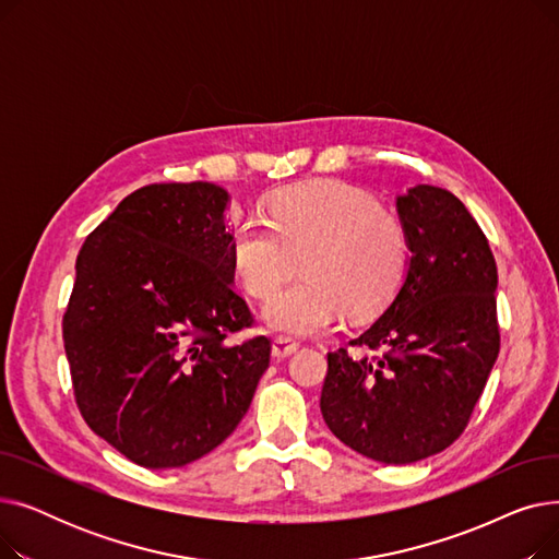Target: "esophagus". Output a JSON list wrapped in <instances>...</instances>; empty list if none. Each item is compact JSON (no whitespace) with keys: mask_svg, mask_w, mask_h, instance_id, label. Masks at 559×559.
I'll return each mask as SVG.
<instances>
[{"mask_svg":"<svg viewBox=\"0 0 559 559\" xmlns=\"http://www.w3.org/2000/svg\"><path fill=\"white\" fill-rule=\"evenodd\" d=\"M297 348H299V342H297V340L283 337V335H281V337H274V342H272V356H274L276 360H283V358L295 354Z\"/></svg>","mask_w":559,"mask_h":559,"instance_id":"obj_1","label":"esophagus"}]
</instances>
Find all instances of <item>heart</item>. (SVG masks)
<instances>
[{"label": "heart", "mask_w": 559, "mask_h": 559, "mask_svg": "<svg viewBox=\"0 0 559 559\" xmlns=\"http://www.w3.org/2000/svg\"><path fill=\"white\" fill-rule=\"evenodd\" d=\"M403 219L342 181H310L274 192L267 224L240 219L230 228V260L245 289L267 299L302 260L305 278L264 306L270 329L314 335L344 317L385 310L409 270Z\"/></svg>", "instance_id": "1"}]
</instances>
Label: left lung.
Returning <instances> with one entry per match:
<instances>
[{"label": "left lung", "mask_w": 559, "mask_h": 559, "mask_svg": "<svg viewBox=\"0 0 559 559\" xmlns=\"http://www.w3.org/2000/svg\"><path fill=\"white\" fill-rule=\"evenodd\" d=\"M409 270L392 304L329 354L321 415L348 449L409 464L449 449L468 424L501 348L498 272L489 242L444 188L396 197Z\"/></svg>", "instance_id": "1"}]
</instances>
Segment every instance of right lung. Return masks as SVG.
<instances>
[{
  "mask_svg": "<svg viewBox=\"0 0 559 559\" xmlns=\"http://www.w3.org/2000/svg\"><path fill=\"white\" fill-rule=\"evenodd\" d=\"M228 192L154 183L85 238L63 314L76 405L102 439L146 468L190 464L238 428L272 344L235 292Z\"/></svg>",
  "mask_w": 559,
  "mask_h": 559,
  "instance_id": "add662e5",
  "label": "right lung"
}]
</instances>
